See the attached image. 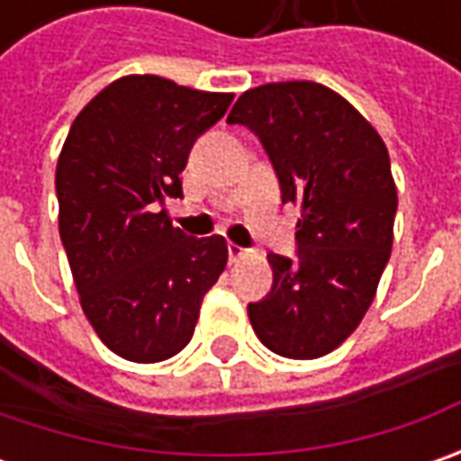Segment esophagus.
<instances>
[{
	"instance_id": "34e87169",
	"label": "esophagus",
	"mask_w": 461,
	"mask_h": 461,
	"mask_svg": "<svg viewBox=\"0 0 461 461\" xmlns=\"http://www.w3.org/2000/svg\"><path fill=\"white\" fill-rule=\"evenodd\" d=\"M243 254H246L243 246H239V243H228V258H230V261H239Z\"/></svg>"
}]
</instances>
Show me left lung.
<instances>
[{
    "mask_svg": "<svg viewBox=\"0 0 461 461\" xmlns=\"http://www.w3.org/2000/svg\"><path fill=\"white\" fill-rule=\"evenodd\" d=\"M230 125L257 135L282 203L300 204L294 258L269 254L272 293L249 305L258 341L287 359H318L362 323L393 251L398 192L380 133L315 81L249 89Z\"/></svg>",
    "mask_w": 461,
    "mask_h": 461,
    "instance_id": "left-lung-1",
    "label": "left lung"
}]
</instances>
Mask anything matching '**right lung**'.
<instances>
[{"mask_svg":"<svg viewBox=\"0 0 461 461\" xmlns=\"http://www.w3.org/2000/svg\"><path fill=\"white\" fill-rule=\"evenodd\" d=\"M230 102L135 74L104 86L66 135L56 167L63 249L84 315L128 362L179 354L225 269V239L186 236L164 203L182 197L194 140Z\"/></svg>","mask_w":461,"mask_h":461,"instance_id":"right-lung-1","label":"right lung"}]
</instances>
